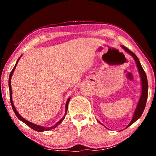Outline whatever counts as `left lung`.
<instances>
[{
    "label": "left lung",
    "instance_id": "obj_1",
    "mask_svg": "<svg viewBox=\"0 0 156 156\" xmlns=\"http://www.w3.org/2000/svg\"><path fill=\"white\" fill-rule=\"evenodd\" d=\"M123 49H125V51L126 52H128L129 54L131 55L133 58L135 60V61L136 62L137 67L138 68V71L140 73V78H141V80H142V94H141V96L139 100V102L138 103V106H137L136 109L135 111V113H134V115L133 116V118L131 121V122L129 124V125L127 126H129L131 125L132 124L134 123L139 118H140V116L142 115V113H143L145 106H146V103H147V97H148V82H147V75L146 73L142 68V65L140 62L138 58V57L136 56V54L130 51L128 48H126L125 46H122ZM126 127V128H127Z\"/></svg>",
    "mask_w": 156,
    "mask_h": 156
}]
</instances>
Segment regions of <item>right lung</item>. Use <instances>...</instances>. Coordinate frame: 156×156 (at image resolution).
<instances>
[{
    "instance_id": "right-lung-1",
    "label": "right lung",
    "mask_w": 156,
    "mask_h": 156,
    "mask_svg": "<svg viewBox=\"0 0 156 156\" xmlns=\"http://www.w3.org/2000/svg\"><path fill=\"white\" fill-rule=\"evenodd\" d=\"M19 58L18 59L17 62H16V65H15V66H14V69H13L12 70L11 73H10L9 78V98H10V102H11V105H12V109H13V110H14V113H15L18 119L20 120L21 121H22V122H25L27 126H30V127H31V129H34V130L37 131L42 132V131H48V130H50V129H54V128H56V126H57L59 124L61 123V122H62V120L65 119V115H66V113H67V112L68 104H69V100H70V98H69L68 100H67V103H66V107H65V115L63 116V118H62L61 120H60L58 122H57V123L56 124V125H55L54 126H51V127H44V126H39V125H35V124H34V123H31V122H29V121L26 120L25 119V118H23V117H21L19 113H18L17 112L16 109H15V107H14V104H13V102H12V87H11V79H12V74H13V73H14V70H15V69H16V65H17V63H18V60H19Z\"/></svg>"
}]
</instances>
